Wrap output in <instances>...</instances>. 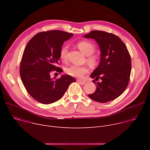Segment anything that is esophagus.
<instances>
[{
    "label": "esophagus",
    "instance_id": "1",
    "mask_svg": "<svg viewBox=\"0 0 150 150\" xmlns=\"http://www.w3.org/2000/svg\"><path fill=\"white\" fill-rule=\"evenodd\" d=\"M77 82L78 83L81 84V85H84L85 83V81H81V80H77Z\"/></svg>",
    "mask_w": 150,
    "mask_h": 150
}]
</instances>
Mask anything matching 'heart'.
Here are the masks:
<instances>
[{
    "mask_svg": "<svg viewBox=\"0 0 150 150\" xmlns=\"http://www.w3.org/2000/svg\"><path fill=\"white\" fill-rule=\"evenodd\" d=\"M77 46L84 54L88 56V62L90 64L94 65L96 63L97 58L95 56L91 55L96 49L95 45L93 42L89 41H81L78 42ZM68 52V46L67 45H64L60 50V57L64 61L67 59ZM88 71V69L86 67H79L76 65H72L66 69V72L68 75L77 78H82Z\"/></svg>",
    "mask_w": 150,
    "mask_h": 150,
    "instance_id": "b5f03b06",
    "label": "heart"
}]
</instances>
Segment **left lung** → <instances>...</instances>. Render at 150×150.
<instances>
[{"label": "left lung", "mask_w": 150, "mask_h": 150, "mask_svg": "<svg viewBox=\"0 0 150 150\" xmlns=\"http://www.w3.org/2000/svg\"><path fill=\"white\" fill-rule=\"evenodd\" d=\"M94 39L100 50V60L91 78L96 85V91L88 96L99 103H107L120 96L126 90L131 72V59L124 42L117 35L103 31H91L83 35Z\"/></svg>", "instance_id": "8db88e82"}]
</instances>
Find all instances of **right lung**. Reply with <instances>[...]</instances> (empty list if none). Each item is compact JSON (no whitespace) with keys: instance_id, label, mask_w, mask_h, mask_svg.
<instances>
[{"instance_id":"obj_1","label":"right lung","mask_w":150,"mask_h":150,"mask_svg":"<svg viewBox=\"0 0 150 150\" xmlns=\"http://www.w3.org/2000/svg\"><path fill=\"white\" fill-rule=\"evenodd\" d=\"M73 36L60 30L41 32L28 42L20 65V76L29 94L39 103H53L61 98L75 79L69 75L52 78V71L62 72L56 67L63 42Z\"/></svg>"}]
</instances>
